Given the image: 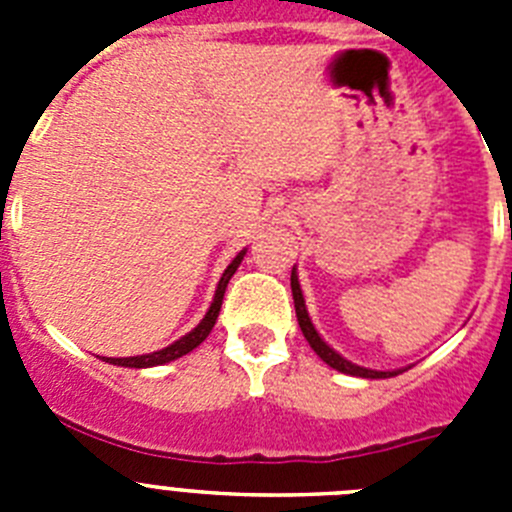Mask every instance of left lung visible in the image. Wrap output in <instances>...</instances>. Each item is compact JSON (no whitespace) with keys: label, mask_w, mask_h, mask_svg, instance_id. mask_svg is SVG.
<instances>
[{"label":"left lung","mask_w":512,"mask_h":512,"mask_svg":"<svg viewBox=\"0 0 512 512\" xmlns=\"http://www.w3.org/2000/svg\"><path fill=\"white\" fill-rule=\"evenodd\" d=\"M289 284H292V297H295V312H297V323H300V328H302V336L307 338V343H310L312 351H315V354H318L325 364L333 366V369L341 374H351V377H364V379H387V377H397L400 372H405V369H395V372H379V369H366V366L351 364L348 359H343L336 348H330L328 343L320 338L318 328L312 325L310 315H307L305 297H302L300 279H297V266H292V279H289Z\"/></svg>","instance_id":"left-lung-1"}]
</instances>
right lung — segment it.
<instances>
[{"instance_id": "obj_1", "label": "right lung", "mask_w": 512, "mask_h": 512, "mask_svg": "<svg viewBox=\"0 0 512 512\" xmlns=\"http://www.w3.org/2000/svg\"><path fill=\"white\" fill-rule=\"evenodd\" d=\"M243 256H246V248H243V251L238 253L233 261H230L228 269L223 271V277H220V282H217L215 297H212V302H210V310L205 312V318L200 320V325H197V328L189 330L187 336H182L179 341L171 343V346L161 348V351H153V354L125 356V359H112V356H102V361H107V364H115V366H128V369H148V366L169 364V361H174V359H179V356L194 351V348L200 346V343L205 341L207 336H210V330L215 328V320H217V315H220V305H223V297H225V287H228V282H230V277L235 274V269L241 266Z\"/></svg>"}]
</instances>
